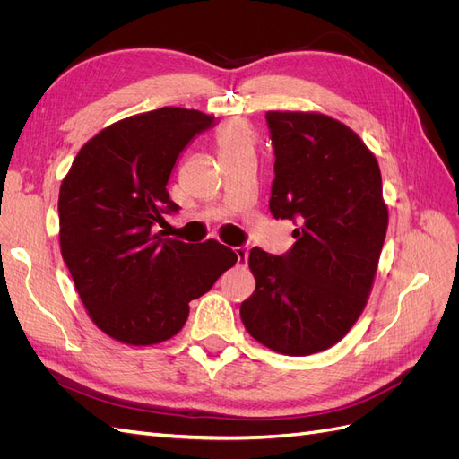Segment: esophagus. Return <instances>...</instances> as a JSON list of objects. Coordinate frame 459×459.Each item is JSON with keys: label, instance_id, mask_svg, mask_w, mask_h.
Segmentation results:
<instances>
[{"label": "esophagus", "instance_id": "1", "mask_svg": "<svg viewBox=\"0 0 459 459\" xmlns=\"http://www.w3.org/2000/svg\"><path fill=\"white\" fill-rule=\"evenodd\" d=\"M233 251H235V255H238L239 264H247V260H248V247H245V245L235 247Z\"/></svg>", "mask_w": 459, "mask_h": 459}]
</instances>
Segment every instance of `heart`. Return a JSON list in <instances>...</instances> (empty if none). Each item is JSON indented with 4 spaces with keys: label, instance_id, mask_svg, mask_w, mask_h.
Segmentation results:
<instances>
[{
    "label": "heart",
    "instance_id": "obj_1",
    "mask_svg": "<svg viewBox=\"0 0 459 459\" xmlns=\"http://www.w3.org/2000/svg\"><path fill=\"white\" fill-rule=\"evenodd\" d=\"M251 134L245 126H238V124H230V126L221 128L218 134V149L220 155L239 149H251Z\"/></svg>",
    "mask_w": 459,
    "mask_h": 459
}]
</instances>
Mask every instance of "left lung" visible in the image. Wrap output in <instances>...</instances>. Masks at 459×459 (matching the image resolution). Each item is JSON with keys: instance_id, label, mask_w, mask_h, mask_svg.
Masks as SVG:
<instances>
[{"instance_id": "1", "label": "left lung", "mask_w": 459, "mask_h": 459, "mask_svg": "<svg viewBox=\"0 0 459 459\" xmlns=\"http://www.w3.org/2000/svg\"><path fill=\"white\" fill-rule=\"evenodd\" d=\"M273 145L270 212L293 220L281 256L248 255L256 289L241 319L268 349L308 356L339 342L362 314L386 235L377 159L342 122L268 110Z\"/></svg>"}]
</instances>
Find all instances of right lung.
Segmentation results:
<instances>
[{
	"label": "right lung",
	"instance_id": "right-lung-1",
	"mask_svg": "<svg viewBox=\"0 0 459 459\" xmlns=\"http://www.w3.org/2000/svg\"><path fill=\"white\" fill-rule=\"evenodd\" d=\"M214 117L162 107L110 124L80 149L59 191L61 255L84 307L108 337L145 346L174 337L189 302L238 262L214 239H164L169 178Z\"/></svg>",
	"mask_w": 459,
	"mask_h": 459
}]
</instances>
